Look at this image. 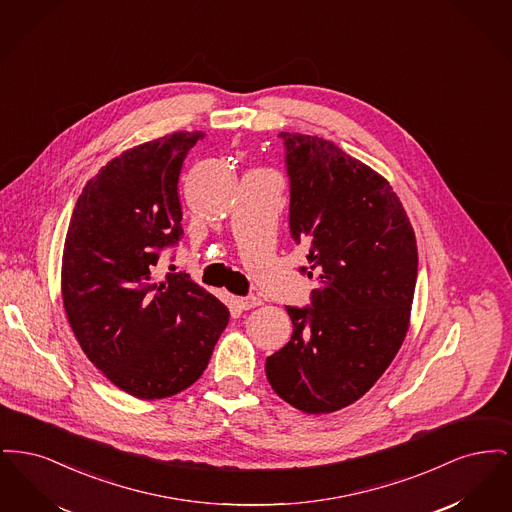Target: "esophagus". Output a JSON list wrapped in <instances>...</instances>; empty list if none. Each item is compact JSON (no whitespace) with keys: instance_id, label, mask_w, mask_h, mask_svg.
Returning a JSON list of instances; mask_svg holds the SVG:
<instances>
[{"instance_id":"1","label":"esophagus","mask_w":512,"mask_h":512,"mask_svg":"<svg viewBox=\"0 0 512 512\" xmlns=\"http://www.w3.org/2000/svg\"><path fill=\"white\" fill-rule=\"evenodd\" d=\"M263 301L259 299V297H255V295H249V297H238L236 299V305L240 307V309H244V311H249V309H255V307H259Z\"/></svg>"}]
</instances>
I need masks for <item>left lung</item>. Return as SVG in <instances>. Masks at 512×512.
Returning <instances> with one entry per match:
<instances>
[{
	"label": "left lung",
	"instance_id": "1",
	"mask_svg": "<svg viewBox=\"0 0 512 512\" xmlns=\"http://www.w3.org/2000/svg\"><path fill=\"white\" fill-rule=\"evenodd\" d=\"M280 136L292 182V238L307 247L309 268L301 270L318 284L313 307H288L292 340L268 357L267 380L303 413H334L378 382L405 341L416 238L380 172L330 140Z\"/></svg>",
	"mask_w": 512,
	"mask_h": 512
}]
</instances>
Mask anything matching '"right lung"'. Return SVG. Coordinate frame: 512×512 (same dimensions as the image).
Returning <instances> with one entry per match:
<instances>
[{
  "mask_svg": "<svg viewBox=\"0 0 512 512\" xmlns=\"http://www.w3.org/2000/svg\"><path fill=\"white\" fill-rule=\"evenodd\" d=\"M205 132H172L122 151L74 205L63 305L92 365L138 399L186 390L209 365L228 307L188 274L157 282L159 249L182 236L178 174Z\"/></svg>",
  "mask_w": 512,
  "mask_h": 512,
  "instance_id": "1",
  "label": "right lung"
}]
</instances>
